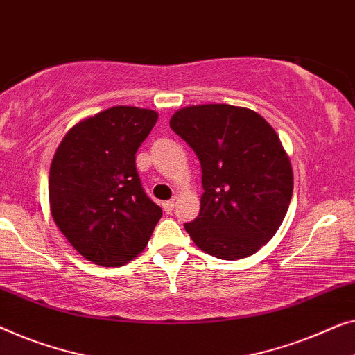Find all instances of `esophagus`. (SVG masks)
<instances>
[{
	"label": "esophagus",
	"instance_id": "1",
	"mask_svg": "<svg viewBox=\"0 0 355 355\" xmlns=\"http://www.w3.org/2000/svg\"><path fill=\"white\" fill-rule=\"evenodd\" d=\"M163 209H165L166 213H173V209H174V202L173 200H169V202H163Z\"/></svg>",
	"mask_w": 355,
	"mask_h": 355
}]
</instances>
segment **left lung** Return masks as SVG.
I'll list each match as a JSON object with an SVG mask.
<instances>
[{
    "label": "left lung",
    "mask_w": 355,
    "mask_h": 355,
    "mask_svg": "<svg viewBox=\"0 0 355 355\" xmlns=\"http://www.w3.org/2000/svg\"><path fill=\"white\" fill-rule=\"evenodd\" d=\"M169 126L202 166L200 213L184 224L190 239L219 259L254 254L279 230L293 193L291 165L274 128L227 104L186 107Z\"/></svg>",
    "instance_id": "left-lung-1"
}]
</instances>
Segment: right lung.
Instances as JSON below:
<instances>
[{
    "label": "right lung",
    "mask_w": 355,
    "mask_h": 355,
    "mask_svg": "<svg viewBox=\"0 0 355 355\" xmlns=\"http://www.w3.org/2000/svg\"><path fill=\"white\" fill-rule=\"evenodd\" d=\"M158 114L112 107L78 123L55 150L51 213L67 240L91 263L115 267L146 248L162 218L136 169V152Z\"/></svg>",
    "instance_id": "1"
}]
</instances>
